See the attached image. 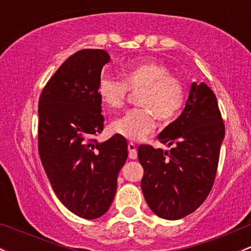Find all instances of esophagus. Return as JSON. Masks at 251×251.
<instances>
[{"label":"esophagus","instance_id":"esophagus-1","mask_svg":"<svg viewBox=\"0 0 251 251\" xmlns=\"http://www.w3.org/2000/svg\"><path fill=\"white\" fill-rule=\"evenodd\" d=\"M127 150H128V157L131 159H136L137 158V149L136 145L133 143H128L127 144Z\"/></svg>","mask_w":251,"mask_h":251}]
</instances>
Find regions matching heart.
I'll use <instances>...</instances> for the list:
<instances>
[{
	"mask_svg": "<svg viewBox=\"0 0 251 251\" xmlns=\"http://www.w3.org/2000/svg\"><path fill=\"white\" fill-rule=\"evenodd\" d=\"M128 92H139L136 102L140 107L130 109L113 121L112 128L130 140H140L152 132L155 118L159 123H172L186 101L184 82L173 75L166 64L156 60L126 64L123 81L107 75L99 79V98L109 108H121Z\"/></svg>",
	"mask_w": 251,
	"mask_h": 251,
	"instance_id": "1",
	"label": "heart"
}]
</instances>
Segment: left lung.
Returning <instances> with one entry per match:
<instances>
[{"label":"left lung","mask_w":251,"mask_h":251,"mask_svg":"<svg viewBox=\"0 0 251 251\" xmlns=\"http://www.w3.org/2000/svg\"><path fill=\"white\" fill-rule=\"evenodd\" d=\"M225 134L218 102L205 83H193L182 114L158 134L169 151L138 147L144 169L142 191L149 207L163 219L188 216L213 187Z\"/></svg>","instance_id":"8db88e82"}]
</instances>
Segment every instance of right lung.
Masks as SVG:
<instances>
[{"instance_id":"add662e5","label":"right lung","mask_w":251,"mask_h":251,"mask_svg":"<svg viewBox=\"0 0 251 251\" xmlns=\"http://www.w3.org/2000/svg\"><path fill=\"white\" fill-rule=\"evenodd\" d=\"M104 50H79L57 69L38 104V150L60 202L84 219L108 211L117 192L127 143L120 134L99 143L103 130L98 94Z\"/></svg>"}]
</instances>
